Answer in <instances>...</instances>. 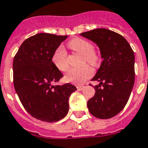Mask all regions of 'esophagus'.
Returning a JSON list of instances; mask_svg holds the SVG:
<instances>
[{"instance_id":"esophagus-1","label":"esophagus","mask_w":148,"mask_h":148,"mask_svg":"<svg viewBox=\"0 0 148 148\" xmlns=\"http://www.w3.org/2000/svg\"><path fill=\"white\" fill-rule=\"evenodd\" d=\"M77 90H82L83 89H84V86H77Z\"/></svg>"}]
</instances>
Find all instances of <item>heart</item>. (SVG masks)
<instances>
[{"instance_id": "1", "label": "heart", "mask_w": 148, "mask_h": 148, "mask_svg": "<svg viewBox=\"0 0 148 148\" xmlns=\"http://www.w3.org/2000/svg\"><path fill=\"white\" fill-rule=\"evenodd\" d=\"M68 46L73 51H76L84 56V61L92 66L99 65L100 57L97 51L93 50V45L86 39L82 38H74L68 42ZM67 52L62 47H58L54 52L51 61L54 65L62 72H65L68 69ZM93 70L90 67L86 65L80 69L71 68L66 74V80L68 82L77 85L84 84L87 79L93 76Z\"/></svg>"}]
</instances>
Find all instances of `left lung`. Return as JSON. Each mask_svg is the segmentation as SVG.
<instances>
[{
  "mask_svg": "<svg viewBox=\"0 0 148 148\" xmlns=\"http://www.w3.org/2000/svg\"><path fill=\"white\" fill-rule=\"evenodd\" d=\"M81 36L97 44L103 59L91 80L95 95L87 102L93 116L107 119L119 114L125 106L134 83V55L124 37L107 29L83 32Z\"/></svg>",
  "mask_w": 148,
  "mask_h": 148,
  "instance_id": "8db88e82",
  "label": "left lung"
}]
</instances>
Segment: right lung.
I'll return each instance as SVG.
<instances>
[{
    "instance_id": "1",
    "label": "right lung",
    "mask_w": 148,
    "mask_h": 148,
    "mask_svg": "<svg viewBox=\"0 0 148 148\" xmlns=\"http://www.w3.org/2000/svg\"><path fill=\"white\" fill-rule=\"evenodd\" d=\"M68 36L38 33L24 41L13 63L14 84L20 102L32 117L42 122L62 119L69 110V97L77 90L71 84L54 85L63 74L51 58Z\"/></svg>"
}]
</instances>
